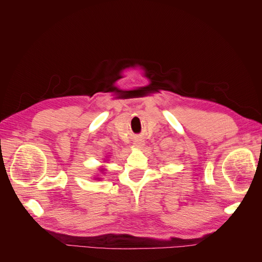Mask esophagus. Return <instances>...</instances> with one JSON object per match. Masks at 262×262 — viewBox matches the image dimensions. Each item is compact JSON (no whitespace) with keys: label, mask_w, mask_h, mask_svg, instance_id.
Returning <instances> with one entry per match:
<instances>
[{"label":"esophagus","mask_w":262,"mask_h":262,"mask_svg":"<svg viewBox=\"0 0 262 262\" xmlns=\"http://www.w3.org/2000/svg\"><path fill=\"white\" fill-rule=\"evenodd\" d=\"M134 145H136L137 147H142V146L144 145V142L141 141V140H138V141L134 142Z\"/></svg>","instance_id":"obj_1"}]
</instances>
